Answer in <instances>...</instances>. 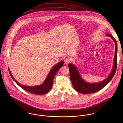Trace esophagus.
Returning a JSON list of instances; mask_svg holds the SVG:
<instances>
[{"instance_id":"34e87169","label":"esophagus","mask_w":123,"mask_h":123,"mask_svg":"<svg viewBox=\"0 0 123 123\" xmlns=\"http://www.w3.org/2000/svg\"><path fill=\"white\" fill-rule=\"evenodd\" d=\"M70 61H71V59L69 57H66L65 58V59H64V62H65V63L66 64H68L70 62Z\"/></svg>"}]
</instances>
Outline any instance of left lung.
Wrapping results in <instances>:
<instances>
[{"mask_svg": "<svg viewBox=\"0 0 123 123\" xmlns=\"http://www.w3.org/2000/svg\"><path fill=\"white\" fill-rule=\"evenodd\" d=\"M107 36L110 37L115 43V53L114 58V62L112 70L109 76L104 80L97 83H89L85 81L82 78L80 72L76 66L73 63L68 65L70 70V79L73 86L78 92L82 94H90L95 93L101 89L111 80L115 75L117 67V45L116 40L111 34H106Z\"/></svg>", "mask_w": 123, "mask_h": 123, "instance_id": "obj_1", "label": "left lung"}]
</instances>
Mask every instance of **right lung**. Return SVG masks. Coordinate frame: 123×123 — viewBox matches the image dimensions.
<instances>
[{"mask_svg":"<svg viewBox=\"0 0 123 123\" xmlns=\"http://www.w3.org/2000/svg\"><path fill=\"white\" fill-rule=\"evenodd\" d=\"M63 63H64V61H62L60 62L59 63H57L56 65H55L52 68L50 71L49 72L44 82L40 85L35 86H25L18 82V81L13 77L9 68H8V70L12 79L21 88H22L25 90L32 94H36V95H43V94H45L47 93L51 89V88L53 87L54 77L58 70L63 66Z\"/></svg>","mask_w":123,"mask_h":123,"instance_id":"right-lung-1","label":"right lung"}]
</instances>
